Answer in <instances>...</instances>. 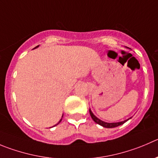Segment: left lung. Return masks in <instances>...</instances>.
I'll return each mask as SVG.
<instances>
[{
  "label": "left lung",
  "instance_id": "1",
  "mask_svg": "<svg viewBox=\"0 0 158 158\" xmlns=\"http://www.w3.org/2000/svg\"><path fill=\"white\" fill-rule=\"evenodd\" d=\"M89 112L90 115H91V117L92 118V119L96 123L99 124L100 126H102L103 127H106V128H113V127H118V126L122 125L123 123H125L127 120H125V121L123 122H119V123H106V122H103L102 120H100L99 118H98L94 114L92 113V112L91 111V109H89Z\"/></svg>",
  "mask_w": 158,
  "mask_h": 158
}]
</instances>
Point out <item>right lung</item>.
I'll use <instances>...</instances> for the list:
<instances>
[{
    "label": "right lung",
    "mask_w": 158,
    "mask_h": 158,
    "mask_svg": "<svg viewBox=\"0 0 158 158\" xmlns=\"http://www.w3.org/2000/svg\"><path fill=\"white\" fill-rule=\"evenodd\" d=\"M38 46H35V48H34V49H35V48H37V47H38ZM62 118H63V115H62ZM61 120H62V118H61V119H60V122H59V123H57V124H59V123H60V122H61ZM57 124H56V125H57Z\"/></svg>",
    "instance_id": "1"
}]
</instances>
